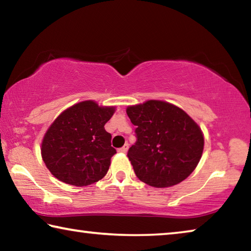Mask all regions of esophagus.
<instances>
[{
	"label": "esophagus",
	"mask_w": 251,
	"mask_h": 251,
	"mask_svg": "<svg viewBox=\"0 0 251 251\" xmlns=\"http://www.w3.org/2000/svg\"><path fill=\"white\" fill-rule=\"evenodd\" d=\"M128 147H129L128 144H125L124 146H123L122 148H120V150H118V151H120V152H124V154H125V152H127V151H128Z\"/></svg>",
	"instance_id": "1"
}]
</instances>
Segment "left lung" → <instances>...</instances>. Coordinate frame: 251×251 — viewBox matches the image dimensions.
<instances>
[{"label":"left lung","mask_w":251,"mask_h":251,"mask_svg":"<svg viewBox=\"0 0 251 251\" xmlns=\"http://www.w3.org/2000/svg\"><path fill=\"white\" fill-rule=\"evenodd\" d=\"M137 141L128 157L139 180L156 188L185 180L201 158L203 134L188 114L164 100H151L126 109Z\"/></svg>","instance_id":"left-lung-1"}]
</instances>
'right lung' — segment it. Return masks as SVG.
<instances>
[{
  "label": "right lung",
  "mask_w": 251,
  "mask_h": 251,
  "mask_svg": "<svg viewBox=\"0 0 251 251\" xmlns=\"http://www.w3.org/2000/svg\"><path fill=\"white\" fill-rule=\"evenodd\" d=\"M115 109L83 100L59 114L46 130L41 147L42 158L54 177L80 187L94 184L107 174L116 150L104 125Z\"/></svg>",
  "instance_id": "1"
}]
</instances>
